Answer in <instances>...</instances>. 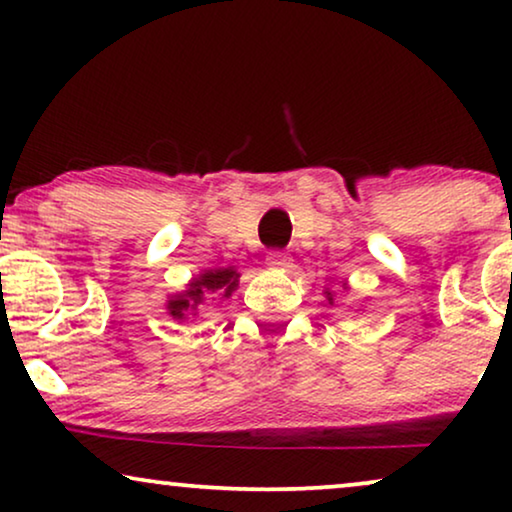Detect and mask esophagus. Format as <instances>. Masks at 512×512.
<instances>
[{"label": "esophagus", "mask_w": 512, "mask_h": 512, "mask_svg": "<svg viewBox=\"0 0 512 512\" xmlns=\"http://www.w3.org/2000/svg\"><path fill=\"white\" fill-rule=\"evenodd\" d=\"M268 265H270V268L286 270V268H291V256L286 254V251H270Z\"/></svg>", "instance_id": "esophagus-1"}]
</instances>
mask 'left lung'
I'll list each match as a JSON object with an SVG mask.
<instances>
[{"label": "left lung", "mask_w": 512, "mask_h": 512, "mask_svg": "<svg viewBox=\"0 0 512 512\" xmlns=\"http://www.w3.org/2000/svg\"><path fill=\"white\" fill-rule=\"evenodd\" d=\"M326 298L331 300V303H333V293H331V291H326Z\"/></svg>", "instance_id": "1"}]
</instances>
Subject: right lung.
<instances>
[{
    "mask_svg": "<svg viewBox=\"0 0 512 512\" xmlns=\"http://www.w3.org/2000/svg\"><path fill=\"white\" fill-rule=\"evenodd\" d=\"M237 279H240V275H237L233 268L207 270L205 275L193 279L191 286H188V291L177 293L174 300L167 303V310H170L174 319L193 317L205 300L233 296V291L237 289Z\"/></svg>",
    "mask_w": 512,
    "mask_h": 512,
    "instance_id": "add662e5",
    "label": "right lung"
}]
</instances>
